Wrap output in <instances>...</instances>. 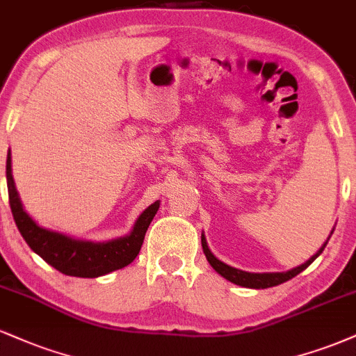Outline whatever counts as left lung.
Wrapping results in <instances>:
<instances>
[{
    "label": "left lung",
    "mask_w": 356,
    "mask_h": 356,
    "mask_svg": "<svg viewBox=\"0 0 356 356\" xmlns=\"http://www.w3.org/2000/svg\"><path fill=\"white\" fill-rule=\"evenodd\" d=\"M335 229V228H333ZM333 229L332 233H330V236L333 235ZM330 236L327 238V241H325L323 245H321V248L316 252L313 257L310 258L308 261H305L303 265L296 266V268H291L288 271H282V273H250V271H243V270H238L235 266H229L227 263H223L218 258L215 257V254L211 253V250L208 248V243H207V238L204 235H202V246H203V253L204 257H207V260L210 265L213 266V270L216 271V273L221 275L225 280H228V282L235 283V285H240V286H245V288H254V290H263V288H270V286H277V285H282V283L288 282V280H291L293 277H296L298 273H302V271L307 268V266H310L313 261L316 260V258L320 257L321 252L325 250V246H327Z\"/></svg>",
    "instance_id": "left-lung-1"
}]
</instances>
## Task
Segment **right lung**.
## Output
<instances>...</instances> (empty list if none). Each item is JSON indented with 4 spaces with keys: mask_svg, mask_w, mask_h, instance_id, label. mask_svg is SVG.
<instances>
[{
    "mask_svg": "<svg viewBox=\"0 0 356 356\" xmlns=\"http://www.w3.org/2000/svg\"><path fill=\"white\" fill-rule=\"evenodd\" d=\"M6 179L13 218L21 236L29 248L40 254L48 265L68 277L98 278L129 265L140 253L146 229L160 208V202L149 204L138 216L131 232L124 236L108 241L79 240L54 229L43 228L28 215L13 179L11 152H8L6 158Z\"/></svg>",
    "mask_w": 356,
    "mask_h": 356,
    "instance_id": "add662e5",
    "label": "right lung"
}]
</instances>
